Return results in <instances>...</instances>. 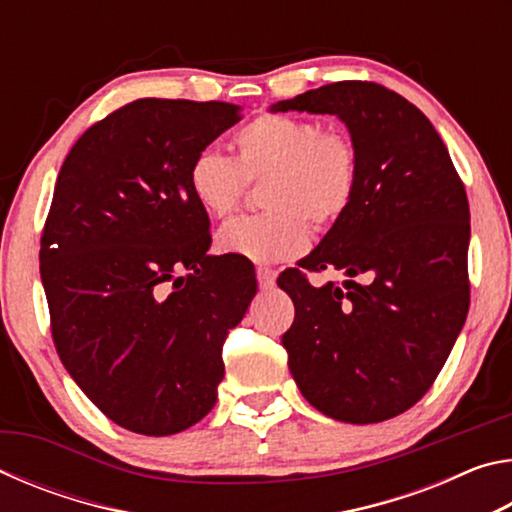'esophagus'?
Returning a JSON list of instances; mask_svg holds the SVG:
<instances>
[{
  "mask_svg": "<svg viewBox=\"0 0 512 512\" xmlns=\"http://www.w3.org/2000/svg\"><path fill=\"white\" fill-rule=\"evenodd\" d=\"M257 282H259V287L262 289H271L273 284H275V271H271V268H266V266H257Z\"/></svg>",
  "mask_w": 512,
  "mask_h": 512,
  "instance_id": "1",
  "label": "esophagus"
}]
</instances>
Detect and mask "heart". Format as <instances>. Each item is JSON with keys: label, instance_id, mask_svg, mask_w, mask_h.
Instances as JSON below:
<instances>
[{"label": "heart", "instance_id": "1", "mask_svg": "<svg viewBox=\"0 0 512 512\" xmlns=\"http://www.w3.org/2000/svg\"><path fill=\"white\" fill-rule=\"evenodd\" d=\"M235 160L203 149L189 164L187 183L198 207L228 219L248 183H264L268 212L223 225L216 246L255 264H275L309 246V221L329 228L350 210L359 187V151L339 128L291 115H259L235 140Z\"/></svg>", "mask_w": 512, "mask_h": 512}]
</instances>
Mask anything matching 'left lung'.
<instances>
[{
	"label": "left lung",
	"instance_id": "8db88e82",
	"mask_svg": "<svg viewBox=\"0 0 512 512\" xmlns=\"http://www.w3.org/2000/svg\"><path fill=\"white\" fill-rule=\"evenodd\" d=\"M289 110L336 115L359 151L350 210L298 264L348 280L311 287L298 268L277 280L296 305L289 370L327 418H395L429 391L465 325V187L431 121L384 85L339 81L271 106Z\"/></svg>",
	"mask_w": 512,
	"mask_h": 512
}]
</instances>
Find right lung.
I'll use <instances>...</instances> for the list:
<instances>
[{
    "mask_svg": "<svg viewBox=\"0 0 512 512\" xmlns=\"http://www.w3.org/2000/svg\"><path fill=\"white\" fill-rule=\"evenodd\" d=\"M239 119L223 101L137 99L60 167L40 241L51 336L128 431L171 436L212 411L223 339L257 293L244 259L207 253L210 219L187 183L194 155Z\"/></svg>",
    "mask_w": 512,
    "mask_h": 512,
    "instance_id": "obj_1",
    "label": "right lung"
}]
</instances>
